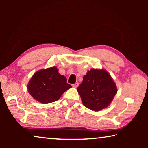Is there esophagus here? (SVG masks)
<instances>
[{
    "mask_svg": "<svg viewBox=\"0 0 148 148\" xmlns=\"http://www.w3.org/2000/svg\"><path fill=\"white\" fill-rule=\"evenodd\" d=\"M78 86H79V83H77V82L74 84H72V87H74V88H77Z\"/></svg>",
    "mask_w": 148,
    "mask_h": 148,
    "instance_id": "34e87169",
    "label": "esophagus"
}]
</instances>
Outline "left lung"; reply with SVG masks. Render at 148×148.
Listing matches in <instances>:
<instances>
[{
    "label": "left lung",
    "mask_w": 148,
    "mask_h": 148,
    "mask_svg": "<svg viewBox=\"0 0 148 148\" xmlns=\"http://www.w3.org/2000/svg\"><path fill=\"white\" fill-rule=\"evenodd\" d=\"M77 90L84 106L95 112L109 106L117 92L116 83L104 69L87 71Z\"/></svg>",
    "instance_id": "8db88e82"
}]
</instances>
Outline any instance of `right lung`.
I'll use <instances>...</instances> for the list:
<instances>
[{"mask_svg": "<svg viewBox=\"0 0 148 148\" xmlns=\"http://www.w3.org/2000/svg\"><path fill=\"white\" fill-rule=\"evenodd\" d=\"M27 87L34 100L42 104H49L59 100L72 86L66 83V77L59 73V69L53 66L36 71Z\"/></svg>", "mask_w": 148, "mask_h": 148, "instance_id": "right-lung-1", "label": "right lung"}]
</instances>
